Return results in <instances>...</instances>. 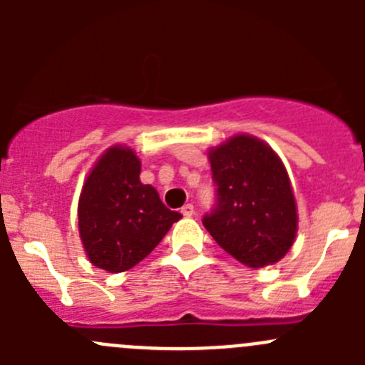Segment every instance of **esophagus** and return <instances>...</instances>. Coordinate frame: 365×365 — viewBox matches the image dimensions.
<instances>
[{
    "instance_id": "obj_1",
    "label": "esophagus",
    "mask_w": 365,
    "mask_h": 365,
    "mask_svg": "<svg viewBox=\"0 0 365 365\" xmlns=\"http://www.w3.org/2000/svg\"><path fill=\"white\" fill-rule=\"evenodd\" d=\"M194 212H196V210H194V205H192V203H187V205L182 208L183 217H192Z\"/></svg>"
}]
</instances>
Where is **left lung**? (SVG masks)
I'll return each mask as SVG.
<instances>
[{
    "mask_svg": "<svg viewBox=\"0 0 365 365\" xmlns=\"http://www.w3.org/2000/svg\"><path fill=\"white\" fill-rule=\"evenodd\" d=\"M217 203L203 226L227 254L251 268L277 263L292 249L298 215L292 182L277 153L237 134L208 152Z\"/></svg>",
    "mask_w": 365,
    "mask_h": 365,
    "instance_id": "obj_1",
    "label": "left lung"
}]
</instances>
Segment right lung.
Wrapping results in <instances>:
<instances>
[{"label":"right lung","mask_w":365,"mask_h":365,"mask_svg":"<svg viewBox=\"0 0 365 365\" xmlns=\"http://www.w3.org/2000/svg\"><path fill=\"white\" fill-rule=\"evenodd\" d=\"M141 162L132 148L106 150L86 176L77 205L79 237L88 259L111 274L145 259L182 219L139 180Z\"/></svg>","instance_id":"add662e5"}]
</instances>
